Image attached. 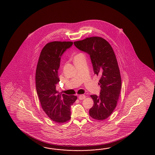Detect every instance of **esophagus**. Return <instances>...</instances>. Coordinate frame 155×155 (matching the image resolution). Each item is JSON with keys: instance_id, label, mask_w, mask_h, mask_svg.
Here are the masks:
<instances>
[{"instance_id": "1", "label": "esophagus", "mask_w": 155, "mask_h": 155, "mask_svg": "<svg viewBox=\"0 0 155 155\" xmlns=\"http://www.w3.org/2000/svg\"><path fill=\"white\" fill-rule=\"evenodd\" d=\"M86 98V96L85 95H80L79 96V99L80 100H84V99H85Z\"/></svg>"}]
</instances>
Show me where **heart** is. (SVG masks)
Returning <instances> with one entry per match:
<instances>
[{
  "label": "heart",
  "instance_id": "heart-1",
  "mask_svg": "<svg viewBox=\"0 0 155 155\" xmlns=\"http://www.w3.org/2000/svg\"><path fill=\"white\" fill-rule=\"evenodd\" d=\"M82 55V54H76V55L75 56V58H74V59L75 58H76V57H78V56H79V55Z\"/></svg>",
  "mask_w": 155,
  "mask_h": 155
}]
</instances>
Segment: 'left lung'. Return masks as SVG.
Here are the masks:
<instances>
[{"label":"left lung","instance_id":"8db88e82","mask_svg":"<svg viewBox=\"0 0 155 155\" xmlns=\"http://www.w3.org/2000/svg\"><path fill=\"white\" fill-rule=\"evenodd\" d=\"M80 50L90 55L94 71L101 76L99 96L92 95L94 105L89 115L96 120H104L112 114L118 101L121 88V78L118 63L112 46L99 36L86 38L74 42Z\"/></svg>","mask_w":155,"mask_h":155}]
</instances>
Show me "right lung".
I'll return each mask as SVG.
<instances>
[{
    "label": "right lung",
    "instance_id": "add662e5",
    "mask_svg": "<svg viewBox=\"0 0 155 155\" xmlns=\"http://www.w3.org/2000/svg\"><path fill=\"white\" fill-rule=\"evenodd\" d=\"M73 44L60 41L47 43L40 53L36 66V92L41 108L50 119L60 124L70 120V107L77 99L76 96L61 95L56 89L60 81V57Z\"/></svg>",
    "mask_w": 155,
    "mask_h": 155
}]
</instances>
